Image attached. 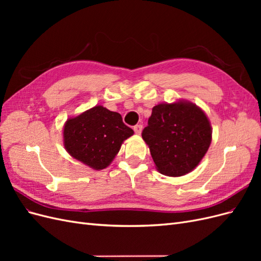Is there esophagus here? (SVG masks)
Segmentation results:
<instances>
[{
	"mask_svg": "<svg viewBox=\"0 0 261 261\" xmlns=\"http://www.w3.org/2000/svg\"><path fill=\"white\" fill-rule=\"evenodd\" d=\"M141 130H143V125H136V126H134V132H135L136 135H140Z\"/></svg>",
	"mask_w": 261,
	"mask_h": 261,
	"instance_id": "1",
	"label": "esophagus"
}]
</instances>
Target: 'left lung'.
Instances as JSON below:
<instances>
[{
  "label": "left lung",
  "mask_w": 261,
  "mask_h": 261,
  "mask_svg": "<svg viewBox=\"0 0 261 261\" xmlns=\"http://www.w3.org/2000/svg\"><path fill=\"white\" fill-rule=\"evenodd\" d=\"M141 136L155 169L163 175L178 177L200 163L210 147L212 128L198 106L178 100L154 106Z\"/></svg>",
  "instance_id": "obj_1"
}]
</instances>
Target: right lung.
I'll return each instance as SVG.
<instances>
[{
  "label": "right lung",
  "instance_id": "obj_1",
  "mask_svg": "<svg viewBox=\"0 0 261 261\" xmlns=\"http://www.w3.org/2000/svg\"><path fill=\"white\" fill-rule=\"evenodd\" d=\"M134 130L123 123L120 113L96 106L68 117L63 128V145L74 159L93 170L109 167L124 140Z\"/></svg>",
  "mask_w": 261,
  "mask_h": 261
}]
</instances>
